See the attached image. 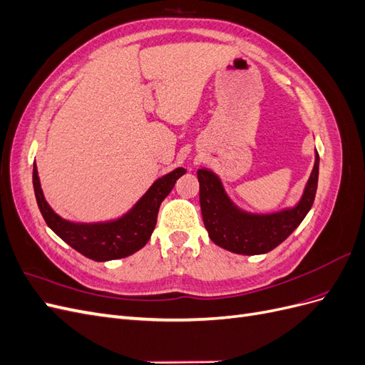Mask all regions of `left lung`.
Listing matches in <instances>:
<instances>
[{
    "label": "left lung",
    "mask_w": 365,
    "mask_h": 365,
    "mask_svg": "<svg viewBox=\"0 0 365 365\" xmlns=\"http://www.w3.org/2000/svg\"><path fill=\"white\" fill-rule=\"evenodd\" d=\"M319 157L297 204L271 213H252L239 207L228 196L220 176L212 169L197 170L200 202L205 230L215 244L227 251L256 256L279 247L311 210L318 185Z\"/></svg>",
    "instance_id": "8db88e82"
}]
</instances>
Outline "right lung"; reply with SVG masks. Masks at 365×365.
I'll return each mask as SVG.
<instances>
[{
	"label": "right lung",
	"mask_w": 365,
	"mask_h": 365,
	"mask_svg": "<svg viewBox=\"0 0 365 365\" xmlns=\"http://www.w3.org/2000/svg\"><path fill=\"white\" fill-rule=\"evenodd\" d=\"M184 173L185 169L176 168L160 176L126 213L103 222H73L54 212L43 196L36 163L33 164V189L42 217L54 233L85 257L108 262L128 257L148 244L161 202Z\"/></svg>",
	"instance_id": "right-lung-1"
}]
</instances>
